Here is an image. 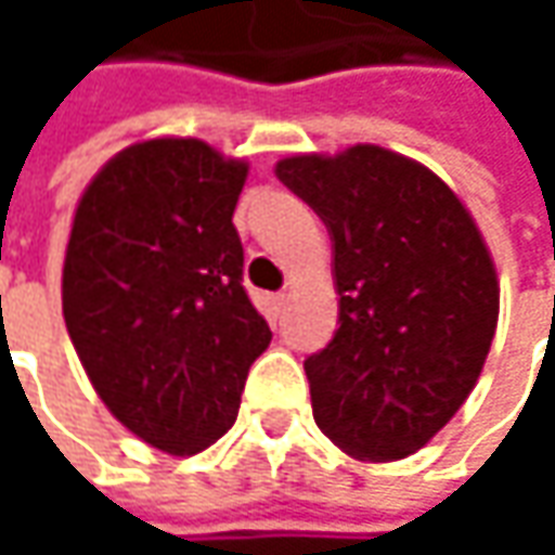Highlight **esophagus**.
Instances as JSON below:
<instances>
[{
  "instance_id": "obj_1",
  "label": "esophagus",
  "mask_w": 555,
  "mask_h": 555,
  "mask_svg": "<svg viewBox=\"0 0 555 555\" xmlns=\"http://www.w3.org/2000/svg\"><path fill=\"white\" fill-rule=\"evenodd\" d=\"M287 293H278V296H271V309H274V314H284V309H287Z\"/></svg>"
}]
</instances>
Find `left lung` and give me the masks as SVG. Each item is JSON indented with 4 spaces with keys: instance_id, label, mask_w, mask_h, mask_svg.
I'll use <instances>...</instances> for the list:
<instances>
[{
    "instance_id": "1",
    "label": "left lung",
    "mask_w": 555,
    "mask_h": 555,
    "mask_svg": "<svg viewBox=\"0 0 555 555\" xmlns=\"http://www.w3.org/2000/svg\"><path fill=\"white\" fill-rule=\"evenodd\" d=\"M278 179L327 224L339 331L306 358L321 433L358 460H401L457 414L498 331L491 253L457 194L376 144L299 154Z\"/></svg>"
}]
</instances>
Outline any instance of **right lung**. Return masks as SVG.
Listing matches in <instances>:
<instances>
[{
    "instance_id": "add662e5",
    "label": "right lung",
    "mask_w": 555,
    "mask_h": 555,
    "mask_svg": "<svg viewBox=\"0 0 555 555\" xmlns=\"http://www.w3.org/2000/svg\"><path fill=\"white\" fill-rule=\"evenodd\" d=\"M246 169L206 141H141L104 163L70 228L61 302L76 354L107 411L176 457L234 426L271 343L231 222Z\"/></svg>"
}]
</instances>
